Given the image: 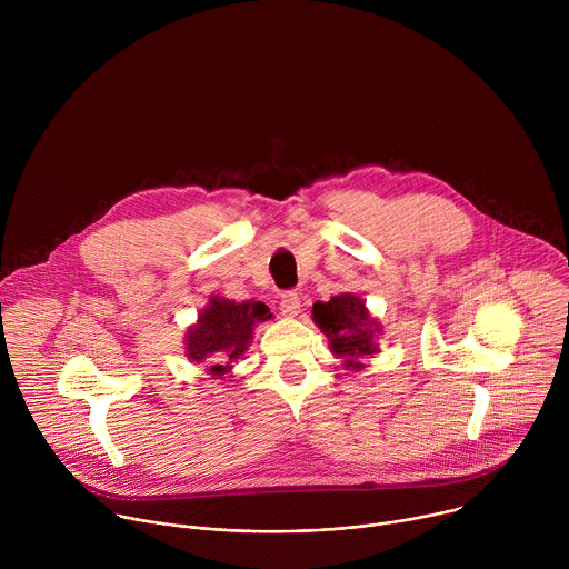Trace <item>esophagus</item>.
I'll use <instances>...</instances> for the list:
<instances>
[{"label":"esophagus","mask_w":569,"mask_h":569,"mask_svg":"<svg viewBox=\"0 0 569 569\" xmlns=\"http://www.w3.org/2000/svg\"><path fill=\"white\" fill-rule=\"evenodd\" d=\"M279 308L286 317H295L301 308V301H299V295L297 292H283L281 295V301H279Z\"/></svg>","instance_id":"34e87169"}]
</instances>
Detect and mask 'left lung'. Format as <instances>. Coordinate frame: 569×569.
Here are the masks:
<instances>
[{
  "label": "left lung",
  "mask_w": 569,
  "mask_h": 569,
  "mask_svg": "<svg viewBox=\"0 0 569 569\" xmlns=\"http://www.w3.org/2000/svg\"><path fill=\"white\" fill-rule=\"evenodd\" d=\"M312 321L329 338V347L338 358H345V367L362 369V358L378 353L376 336L380 323L369 315L365 301L351 292L331 297V301L312 303Z\"/></svg>",
  "instance_id": "1"
}]
</instances>
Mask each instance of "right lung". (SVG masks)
I'll list each match as a JSON object with an SVG mask.
<instances>
[{
    "label": "right lung",
    "mask_w": 569,
    "mask_h": 569,
    "mask_svg": "<svg viewBox=\"0 0 569 569\" xmlns=\"http://www.w3.org/2000/svg\"><path fill=\"white\" fill-rule=\"evenodd\" d=\"M270 317L272 312L263 301L250 299L238 303L211 297L207 308L198 315V323L187 331V358L196 362H211L209 371L220 378L231 369L233 360L248 351L257 323ZM213 361H224L226 365L213 366Z\"/></svg>",
    "instance_id": "obj_1"
}]
</instances>
